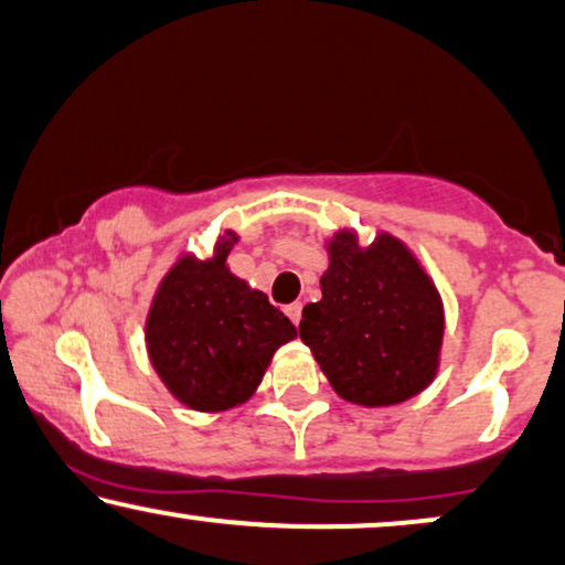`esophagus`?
I'll use <instances>...</instances> for the list:
<instances>
[{
	"mask_svg": "<svg viewBox=\"0 0 565 565\" xmlns=\"http://www.w3.org/2000/svg\"><path fill=\"white\" fill-rule=\"evenodd\" d=\"M287 315L291 318V322H295V326H299V320H302V302L287 305Z\"/></svg>",
	"mask_w": 565,
	"mask_h": 565,
	"instance_id": "esophagus-1",
	"label": "esophagus"
}]
</instances>
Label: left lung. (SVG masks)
<instances>
[{"label":"left lung","instance_id":"1","mask_svg":"<svg viewBox=\"0 0 565 565\" xmlns=\"http://www.w3.org/2000/svg\"><path fill=\"white\" fill-rule=\"evenodd\" d=\"M322 297L307 305L299 338L345 403L387 408L431 385L445 343V302L401 237L370 245L341 227L326 239Z\"/></svg>","mask_w":565,"mask_h":565}]
</instances>
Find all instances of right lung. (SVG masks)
Wrapping results in <instances>:
<instances>
[{
	"instance_id": "obj_1",
	"label": "right lung",
	"mask_w": 565,
	"mask_h": 565,
	"mask_svg": "<svg viewBox=\"0 0 565 565\" xmlns=\"http://www.w3.org/2000/svg\"><path fill=\"white\" fill-rule=\"evenodd\" d=\"M235 230L216 235L209 258L180 253L157 284L145 320L149 364L185 408L222 413L250 401L297 328L263 291L227 266Z\"/></svg>"
}]
</instances>
